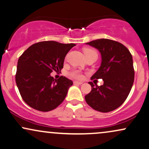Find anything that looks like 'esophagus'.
I'll list each match as a JSON object with an SVG mask.
<instances>
[{
    "label": "esophagus",
    "mask_w": 149,
    "mask_h": 149,
    "mask_svg": "<svg viewBox=\"0 0 149 149\" xmlns=\"http://www.w3.org/2000/svg\"><path fill=\"white\" fill-rule=\"evenodd\" d=\"M73 83L76 84H82V83H83V82H78V81H74V82H73Z\"/></svg>",
    "instance_id": "esophagus-1"
}]
</instances>
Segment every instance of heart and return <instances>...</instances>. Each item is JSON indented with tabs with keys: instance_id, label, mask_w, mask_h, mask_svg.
Instances as JSON below:
<instances>
[{
	"instance_id": "obj_1",
	"label": "heart",
	"mask_w": 149,
	"mask_h": 149,
	"mask_svg": "<svg viewBox=\"0 0 149 149\" xmlns=\"http://www.w3.org/2000/svg\"><path fill=\"white\" fill-rule=\"evenodd\" d=\"M84 56H88V55H91V54H95V55H97V52H95V50L91 49H85L84 50ZM70 75L73 78L76 79H81L82 78V75L78 71H73L70 73Z\"/></svg>"
}]
</instances>
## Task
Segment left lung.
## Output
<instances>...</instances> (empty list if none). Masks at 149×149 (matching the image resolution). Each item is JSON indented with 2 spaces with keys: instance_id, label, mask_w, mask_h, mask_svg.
<instances>
[{
  "instance_id": "1",
  "label": "left lung",
  "mask_w": 149,
  "mask_h": 149,
  "mask_svg": "<svg viewBox=\"0 0 149 149\" xmlns=\"http://www.w3.org/2000/svg\"><path fill=\"white\" fill-rule=\"evenodd\" d=\"M101 54L100 67L91 79H102L104 84L95 86L85 95L86 103L98 111H112L127 98L134 81L133 58L129 49L121 43L109 39H97L86 42Z\"/></svg>"
}]
</instances>
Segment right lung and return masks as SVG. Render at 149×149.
<instances>
[{
	"instance_id": "add662e5",
	"label": "right lung",
	"mask_w": 149,
	"mask_h": 149,
	"mask_svg": "<svg viewBox=\"0 0 149 149\" xmlns=\"http://www.w3.org/2000/svg\"><path fill=\"white\" fill-rule=\"evenodd\" d=\"M76 45L43 41L30 46L20 56L16 82L22 98L31 108L47 112L59 106L73 82L65 76H51L63 68L67 53Z\"/></svg>"
}]
</instances>
